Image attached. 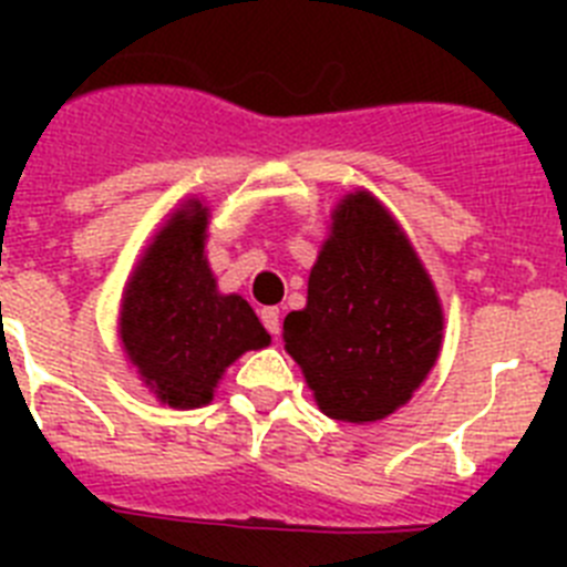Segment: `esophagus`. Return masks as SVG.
Wrapping results in <instances>:
<instances>
[{
    "label": "esophagus",
    "mask_w": 567,
    "mask_h": 567,
    "mask_svg": "<svg viewBox=\"0 0 567 567\" xmlns=\"http://www.w3.org/2000/svg\"><path fill=\"white\" fill-rule=\"evenodd\" d=\"M260 320H264V327H267L269 334L280 332V312L278 307H264L260 309Z\"/></svg>",
    "instance_id": "obj_1"
}]
</instances>
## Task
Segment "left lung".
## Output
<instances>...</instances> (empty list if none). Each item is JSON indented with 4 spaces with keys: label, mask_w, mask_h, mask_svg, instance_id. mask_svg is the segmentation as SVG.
<instances>
[{
    "label": "left lung",
    "mask_w": 567,
    "mask_h": 567,
    "mask_svg": "<svg viewBox=\"0 0 567 567\" xmlns=\"http://www.w3.org/2000/svg\"><path fill=\"white\" fill-rule=\"evenodd\" d=\"M284 343L320 412L374 423L412 400L437 363L443 307L392 213L349 193L309 272L307 307L284 320Z\"/></svg>",
    "instance_id": "1"
}]
</instances>
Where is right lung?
<instances>
[{"label": "right lung", "instance_id": "obj_1", "mask_svg": "<svg viewBox=\"0 0 567 567\" xmlns=\"http://www.w3.org/2000/svg\"><path fill=\"white\" fill-rule=\"evenodd\" d=\"M209 209L189 198L155 233L130 275L118 340L144 385L173 409L207 405L215 385L249 349L269 346L240 295H221L204 255Z\"/></svg>", "mask_w": 567, "mask_h": 567}]
</instances>
